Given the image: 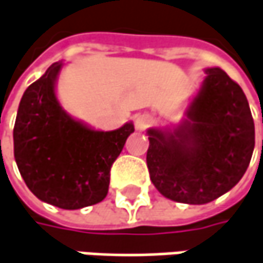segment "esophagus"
I'll return each mask as SVG.
<instances>
[{
    "mask_svg": "<svg viewBox=\"0 0 263 263\" xmlns=\"http://www.w3.org/2000/svg\"><path fill=\"white\" fill-rule=\"evenodd\" d=\"M151 115H148V114H138L136 118H135V124H136L138 130H143L145 127L151 124Z\"/></svg>",
    "mask_w": 263,
    "mask_h": 263,
    "instance_id": "obj_1",
    "label": "esophagus"
}]
</instances>
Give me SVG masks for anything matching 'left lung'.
<instances>
[{"instance_id":"8db88e82","label":"left lung","mask_w":263,"mask_h":263,"mask_svg":"<svg viewBox=\"0 0 263 263\" xmlns=\"http://www.w3.org/2000/svg\"><path fill=\"white\" fill-rule=\"evenodd\" d=\"M185 115L175 130H148L149 176L165 198L210 203L246 173L255 148L253 117L241 87L220 68L205 69Z\"/></svg>"}]
</instances>
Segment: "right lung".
Here are the masks:
<instances>
[{
  "label": "right lung",
  "instance_id": "right-lung-1",
  "mask_svg": "<svg viewBox=\"0 0 263 263\" xmlns=\"http://www.w3.org/2000/svg\"><path fill=\"white\" fill-rule=\"evenodd\" d=\"M62 66L53 63L23 93L13 130L14 158L36 198L77 210L106 197L111 167L135 125L99 132L66 114L54 91Z\"/></svg>",
  "mask_w": 263,
  "mask_h": 263
}]
</instances>
